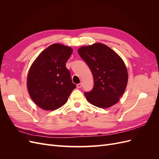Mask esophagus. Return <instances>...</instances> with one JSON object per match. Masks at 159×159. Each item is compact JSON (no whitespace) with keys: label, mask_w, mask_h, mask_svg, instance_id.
<instances>
[{"label":"esophagus","mask_w":159,"mask_h":159,"mask_svg":"<svg viewBox=\"0 0 159 159\" xmlns=\"http://www.w3.org/2000/svg\"><path fill=\"white\" fill-rule=\"evenodd\" d=\"M81 86H82V84H81V83L77 84V88H81Z\"/></svg>","instance_id":"34e87169"}]
</instances>
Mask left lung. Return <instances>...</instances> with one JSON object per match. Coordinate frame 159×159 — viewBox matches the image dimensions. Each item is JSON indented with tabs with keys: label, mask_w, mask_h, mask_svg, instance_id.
<instances>
[{
	"label": "left lung",
	"mask_w": 159,
	"mask_h": 159,
	"mask_svg": "<svg viewBox=\"0 0 159 159\" xmlns=\"http://www.w3.org/2000/svg\"><path fill=\"white\" fill-rule=\"evenodd\" d=\"M78 52L93 76L92 90L84 93L87 100L99 108H107L117 103L128 81L127 68L121 57L101 43L82 46Z\"/></svg>",
	"instance_id": "obj_1"
}]
</instances>
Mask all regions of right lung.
Segmentation results:
<instances>
[{"instance_id":"right-lung-1","label":"right lung","mask_w":159,"mask_h":159,"mask_svg":"<svg viewBox=\"0 0 159 159\" xmlns=\"http://www.w3.org/2000/svg\"><path fill=\"white\" fill-rule=\"evenodd\" d=\"M72 51L70 47L54 44L42 51L33 62L28 71L27 88L38 107L44 110L61 107L76 88L66 67Z\"/></svg>"}]
</instances>
